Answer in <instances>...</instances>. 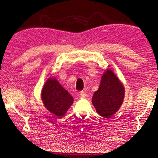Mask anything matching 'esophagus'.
Instances as JSON below:
<instances>
[{
    "instance_id": "1",
    "label": "esophagus",
    "mask_w": 158,
    "mask_h": 158,
    "mask_svg": "<svg viewBox=\"0 0 158 158\" xmlns=\"http://www.w3.org/2000/svg\"><path fill=\"white\" fill-rule=\"evenodd\" d=\"M80 95H81V96L82 97V98H84V97L86 96V94H85V92L81 91V92H80Z\"/></svg>"
}]
</instances>
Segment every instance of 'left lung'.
Instances as JSON below:
<instances>
[{"mask_svg": "<svg viewBox=\"0 0 158 158\" xmlns=\"http://www.w3.org/2000/svg\"><path fill=\"white\" fill-rule=\"evenodd\" d=\"M125 88L112 70L107 69L101 77L98 89L94 94L92 102L96 112L105 118H110L122 106Z\"/></svg>", "mask_w": 158, "mask_h": 158, "instance_id": "left-lung-1", "label": "left lung"}]
</instances>
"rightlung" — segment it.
I'll use <instances>...</instances> for the list:
<instances>
[{
  "label": "right lung",
  "mask_w": 158,
  "mask_h": 158,
  "mask_svg": "<svg viewBox=\"0 0 158 158\" xmlns=\"http://www.w3.org/2000/svg\"><path fill=\"white\" fill-rule=\"evenodd\" d=\"M41 100L45 108L58 117L64 116L74 99L55 77H49L42 89Z\"/></svg>",
  "instance_id": "1"
}]
</instances>
